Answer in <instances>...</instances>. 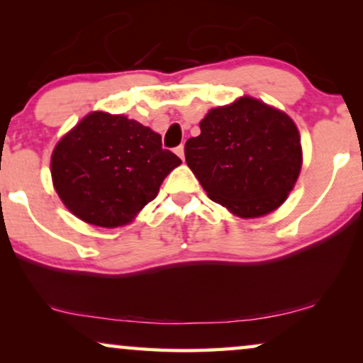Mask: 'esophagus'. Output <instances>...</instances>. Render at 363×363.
<instances>
[{"label":"esophagus","mask_w":363,"mask_h":363,"mask_svg":"<svg viewBox=\"0 0 363 363\" xmlns=\"http://www.w3.org/2000/svg\"><path fill=\"white\" fill-rule=\"evenodd\" d=\"M175 153H177V155H178V157H180V158H182V160H183V158H185V147H183V145H180V147H177V148H175Z\"/></svg>","instance_id":"34e87169"}]
</instances>
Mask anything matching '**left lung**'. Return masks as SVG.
Masks as SVG:
<instances>
[{
	"label": "left lung",
	"mask_w": 363,
	"mask_h": 363,
	"mask_svg": "<svg viewBox=\"0 0 363 363\" xmlns=\"http://www.w3.org/2000/svg\"><path fill=\"white\" fill-rule=\"evenodd\" d=\"M200 128L186 140L185 158L213 201L241 218L284 203L302 165L299 132L284 112L241 97L211 108Z\"/></svg>",
	"instance_id": "8db88e82"
}]
</instances>
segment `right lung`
Here are the masks:
<instances>
[{
	"label": "right lung",
	"instance_id": "right-lung-1",
	"mask_svg": "<svg viewBox=\"0 0 363 363\" xmlns=\"http://www.w3.org/2000/svg\"><path fill=\"white\" fill-rule=\"evenodd\" d=\"M180 163L148 127L94 112L54 148L51 175L59 198L77 218L117 228L157 196L162 182Z\"/></svg>",
	"mask_w": 363,
	"mask_h": 363
}]
</instances>
